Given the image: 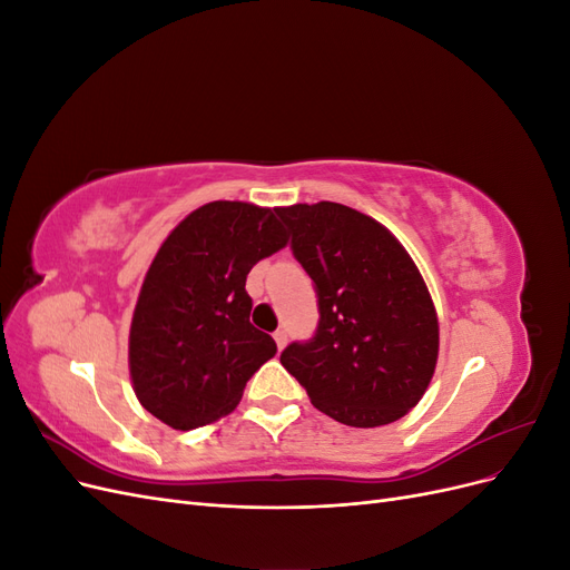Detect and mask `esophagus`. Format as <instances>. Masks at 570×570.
<instances>
[{"mask_svg":"<svg viewBox=\"0 0 570 570\" xmlns=\"http://www.w3.org/2000/svg\"><path fill=\"white\" fill-rule=\"evenodd\" d=\"M273 340H275V344H278V350H283L285 344H287V333L285 331H275Z\"/></svg>","mask_w":570,"mask_h":570,"instance_id":"34e87169","label":"esophagus"}]
</instances>
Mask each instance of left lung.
I'll return each instance as SVG.
<instances>
[{
    "label": "left lung",
    "mask_w": 570,
    "mask_h": 570,
    "mask_svg": "<svg viewBox=\"0 0 570 570\" xmlns=\"http://www.w3.org/2000/svg\"><path fill=\"white\" fill-rule=\"evenodd\" d=\"M316 283L321 321L281 364L312 404L352 428L400 421L435 373L440 323L419 266L383 223L335 202L281 206Z\"/></svg>",
    "instance_id": "left-lung-1"
}]
</instances>
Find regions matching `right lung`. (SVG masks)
I'll use <instances>...</instances> for the list:
<instances>
[{"mask_svg": "<svg viewBox=\"0 0 570 570\" xmlns=\"http://www.w3.org/2000/svg\"><path fill=\"white\" fill-rule=\"evenodd\" d=\"M285 245L278 209L247 202H209L170 230L128 337L132 390L151 416L193 430L239 404L249 377L278 352L249 323L247 273Z\"/></svg>", "mask_w": 570, "mask_h": 570, "instance_id": "right-lung-1", "label": "right lung"}]
</instances>
